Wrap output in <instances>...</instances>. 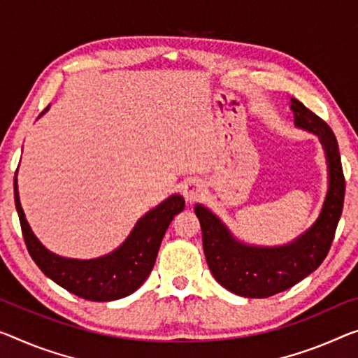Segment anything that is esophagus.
<instances>
[{
	"instance_id": "obj_1",
	"label": "esophagus",
	"mask_w": 358,
	"mask_h": 358,
	"mask_svg": "<svg viewBox=\"0 0 358 358\" xmlns=\"http://www.w3.org/2000/svg\"><path fill=\"white\" fill-rule=\"evenodd\" d=\"M203 190H205V187H203L200 180L190 179V180H187L182 187V195L185 198V201L194 203L195 200H198V198L203 195Z\"/></svg>"
}]
</instances>
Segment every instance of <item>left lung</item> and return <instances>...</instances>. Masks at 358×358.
I'll use <instances>...</instances> for the list:
<instances>
[{"label":"left lung","mask_w":358,"mask_h":358,"mask_svg":"<svg viewBox=\"0 0 358 358\" xmlns=\"http://www.w3.org/2000/svg\"><path fill=\"white\" fill-rule=\"evenodd\" d=\"M291 110L294 126L318 136L328 163V192L313 225L287 245H246L236 240L206 206L195 205L208 267L225 289L243 298H268L282 293L318 268L331 248L343 213L345 180L336 136L298 99H291Z\"/></svg>","instance_id":"8db88e82"}]
</instances>
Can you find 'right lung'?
Listing matches in <instances>:
<instances>
[{"instance_id": "obj_1", "label": "right lung", "mask_w": 358, "mask_h": 358, "mask_svg": "<svg viewBox=\"0 0 358 358\" xmlns=\"http://www.w3.org/2000/svg\"><path fill=\"white\" fill-rule=\"evenodd\" d=\"M14 200L27 250L41 272L70 293L97 302L126 298L145 282L155 266L164 232L176 214L185 206L182 196L171 195L142 216L117 250L96 259H70L46 250L31 232L20 206L17 171L14 178Z\"/></svg>"}]
</instances>
